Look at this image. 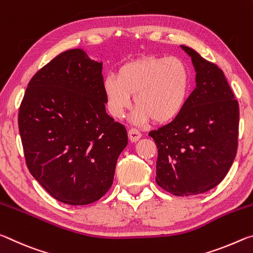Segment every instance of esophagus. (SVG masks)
<instances>
[{"mask_svg": "<svg viewBox=\"0 0 253 253\" xmlns=\"http://www.w3.org/2000/svg\"><path fill=\"white\" fill-rule=\"evenodd\" d=\"M128 137H129V139L132 143H135L142 137V134H140V131L138 129H136V128H130V129L128 130Z\"/></svg>", "mask_w": 253, "mask_h": 253, "instance_id": "34e87169", "label": "esophagus"}]
</instances>
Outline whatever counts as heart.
Returning a JSON list of instances; mask_svg holds the SVG:
<instances>
[{
  "label": "heart",
  "mask_w": 253,
  "mask_h": 253,
  "mask_svg": "<svg viewBox=\"0 0 253 253\" xmlns=\"http://www.w3.org/2000/svg\"><path fill=\"white\" fill-rule=\"evenodd\" d=\"M190 88V69L178 57L144 55L132 59L119 68L117 75L102 80L109 114L122 118L130 108L134 96L136 123L173 121L185 107Z\"/></svg>",
  "instance_id": "1"
}]
</instances>
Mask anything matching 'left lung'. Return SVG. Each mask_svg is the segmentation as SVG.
I'll use <instances>...</instances> for the list:
<instances>
[{
	"instance_id": "1",
	"label": "left lung",
	"mask_w": 253,
	"mask_h": 253,
	"mask_svg": "<svg viewBox=\"0 0 253 253\" xmlns=\"http://www.w3.org/2000/svg\"><path fill=\"white\" fill-rule=\"evenodd\" d=\"M196 87L181 114L152 130L158 155L156 183L177 196L204 193L228 174L237 155L239 104L219 67L192 48Z\"/></svg>"
}]
</instances>
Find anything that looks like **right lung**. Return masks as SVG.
<instances>
[{
  "label": "right lung",
  "instance_id": "obj_1",
  "mask_svg": "<svg viewBox=\"0 0 253 253\" xmlns=\"http://www.w3.org/2000/svg\"><path fill=\"white\" fill-rule=\"evenodd\" d=\"M101 71L84 50L65 51L32 77L20 106L30 173L66 204L102 198L128 143L125 126L106 113Z\"/></svg>",
  "mask_w": 253,
  "mask_h": 253
}]
</instances>
